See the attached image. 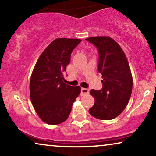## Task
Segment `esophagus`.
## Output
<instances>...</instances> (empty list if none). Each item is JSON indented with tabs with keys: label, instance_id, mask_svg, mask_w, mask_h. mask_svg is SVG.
I'll return each mask as SVG.
<instances>
[{
	"label": "esophagus",
	"instance_id": "34e87169",
	"mask_svg": "<svg viewBox=\"0 0 156 156\" xmlns=\"http://www.w3.org/2000/svg\"><path fill=\"white\" fill-rule=\"evenodd\" d=\"M89 92V90L88 89H86V88H82V89H81V95H82V96L88 94Z\"/></svg>",
	"mask_w": 156,
	"mask_h": 156
}]
</instances>
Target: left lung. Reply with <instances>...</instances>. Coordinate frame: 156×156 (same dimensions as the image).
<instances>
[{
	"label": "left lung",
	"mask_w": 156,
	"mask_h": 156,
	"mask_svg": "<svg viewBox=\"0 0 156 156\" xmlns=\"http://www.w3.org/2000/svg\"><path fill=\"white\" fill-rule=\"evenodd\" d=\"M99 52L98 72L101 74L103 87L91 89L95 102L89 109L91 116L100 120H111L120 115L129 103L133 78L126 57L120 45L106 36L87 38Z\"/></svg>",
	"instance_id": "left-lung-1"
}]
</instances>
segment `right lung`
Here are the masks:
<instances>
[{
  "mask_svg": "<svg viewBox=\"0 0 156 156\" xmlns=\"http://www.w3.org/2000/svg\"><path fill=\"white\" fill-rule=\"evenodd\" d=\"M81 41L67 38L53 40L33 69L30 81V100L36 113L48 124L57 125L67 120L81 92L80 86L63 82V72L70 62L71 53Z\"/></svg>",
  "mask_w": 156,
  "mask_h": 156,
  "instance_id": "obj_1",
  "label": "right lung"
}]
</instances>
